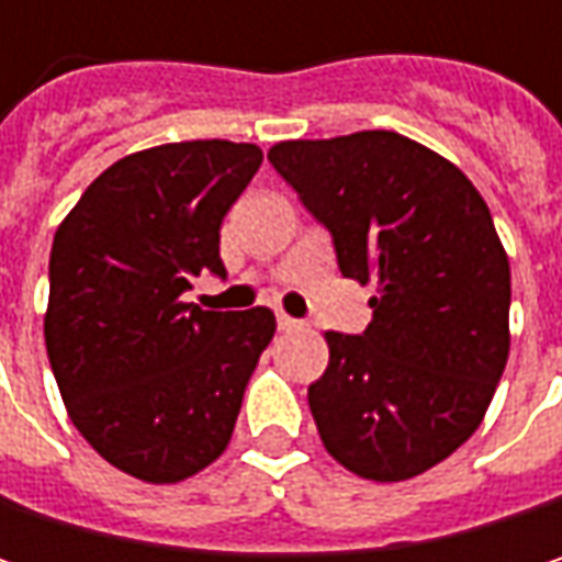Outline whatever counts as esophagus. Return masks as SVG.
<instances>
[{
  "mask_svg": "<svg viewBox=\"0 0 562 562\" xmlns=\"http://www.w3.org/2000/svg\"><path fill=\"white\" fill-rule=\"evenodd\" d=\"M277 328H280V331H295V328H302V322L292 318V315H285V312H280V315H277Z\"/></svg>",
  "mask_w": 562,
  "mask_h": 562,
  "instance_id": "obj_1",
  "label": "esophagus"
}]
</instances>
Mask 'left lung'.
<instances>
[{
	"mask_svg": "<svg viewBox=\"0 0 562 562\" xmlns=\"http://www.w3.org/2000/svg\"><path fill=\"white\" fill-rule=\"evenodd\" d=\"M270 162L331 234L341 277L378 285L361 335L325 331L318 436L361 479L423 475L479 429L505 374L510 267L492 211L449 159L387 130L277 143Z\"/></svg>",
	"mask_w": 562,
	"mask_h": 562,
	"instance_id": "obj_1",
	"label": "left lung"
}]
</instances>
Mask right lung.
<instances>
[{
  "mask_svg": "<svg viewBox=\"0 0 562 562\" xmlns=\"http://www.w3.org/2000/svg\"><path fill=\"white\" fill-rule=\"evenodd\" d=\"M263 153L194 139L133 153L60 221L45 345L80 436L120 472L171 485L231 442L277 318L181 302L201 273L227 277L221 221Z\"/></svg>",
  "mask_w": 562,
  "mask_h": 562,
  "instance_id": "right-lung-1",
  "label": "right lung"
}]
</instances>
